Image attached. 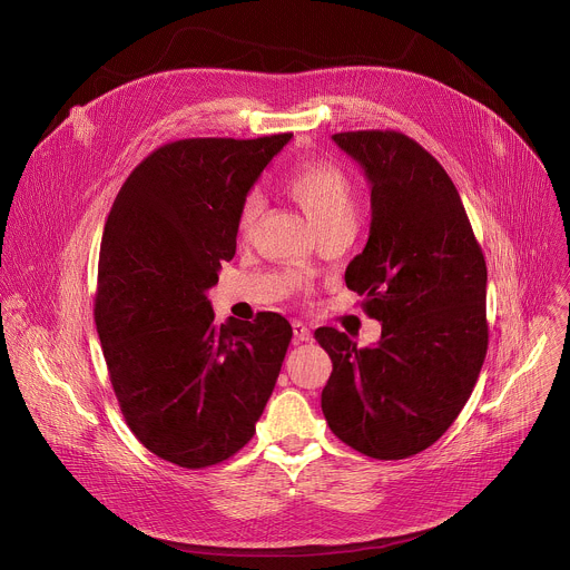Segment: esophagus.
I'll return each instance as SVG.
<instances>
[{"label":"esophagus","instance_id":"34e87169","mask_svg":"<svg viewBox=\"0 0 570 570\" xmlns=\"http://www.w3.org/2000/svg\"><path fill=\"white\" fill-rule=\"evenodd\" d=\"M293 334H295V343H308L313 336H311V330L306 327L304 322H299V320H295L293 322Z\"/></svg>","mask_w":570,"mask_h":570}]
</instances>
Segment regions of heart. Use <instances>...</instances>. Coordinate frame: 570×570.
<instances>
[{"instance_id": "1", "label": "heart", "mask_w": 570, "mask_h": 570, "mask_svg": "<svg viewBox=\"0 0 570 570\" xmlns=\"http://www.w3.org/2000/svg\"><path fill=\"white\" fill-rule=\"evenodd\" d=\"M286 189L293 200L304 209L315 232L356 225L358 218V196L352 178L334 165H320V161H308V165L297 167L288 180ZM262 209L259 196L250 194L240 203L236 216V232L240 238L250 236L255 229L257 216Z\"/></svg>"}]
</instances>
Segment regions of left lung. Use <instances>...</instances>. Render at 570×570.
<instances>
[{"mask_svg": "<svg viewBox=\"0 0 570 570\" xmlns=\"http://www.w3.org/2000/svg\"><path fill=\"white\" fill-rule=\"evenodd\" d=\"M372 187L367 246L345 284L381 322L376 347L320 327L332 358L322 413L347 446L411 458L455 422L478 381L487 327V264L460 194L440 161L396 130L336 132Z\"/></svg>", "mask_w": 570, "mask_h": 570, "instance_id": "8db88e82", "label": "left lung"}]
</instances>
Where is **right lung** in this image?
Wrapping results in <instances>:
<instances>
[{
  "mask_svg": "<svg viewBox=\"0 0 570 570\" xmlns=\"http://www.w3.org/2000/svg\"><path fill=\"white\" fill-rule=\"evenodd\" d=\"M291 137L159 146L106 220L95 322L110 383L135 438L185 469L218 464L253 440L293 336L273 311L218 327L207 299L236 253L240 203Z\"/></svg>",
  "mask_w": 570,
  "mask_h": 570,
  "instance_id": "right-lung-1",
  "label": "right lung"
}]
</instances>
